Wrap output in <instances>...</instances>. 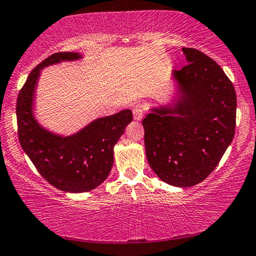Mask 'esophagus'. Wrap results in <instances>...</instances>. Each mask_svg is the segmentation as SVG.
Wrapping results in <instances>:
<instances>
[{
    "instance_id": "1",
    "label": "esophagus",
    "mask_w": 256,
    "mask_h": 256,
    "mask_svg": "<svg viewBox=\"0 0 256 256\" xmlns=\"http://www.w3.org/2000/svg\"><path fill=\"white\" fill-rule=\"evenodd\" d=\"M132 112H133V118H134L136 120H140L144 114V106L142 104H136V106H133L132 108Z\"/></svg>"
}]
</instances>
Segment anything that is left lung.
<instances>
[{
	"instance_id": "left-lung-1",
	"label": "left lung",
	"mask_w": 256,
	"mask_h": 256,
	"mask_svg": "<svg viewBox=\"0 0 256 256\" xmlns=\"http://www.w3.org/2000/svg\"><path fill=\"white\" fill-rule=\"evenodd\" d=\"M182 51L188 64L172 73L174 100L152 108L142 125L150 168L168 184L186 188L206 178L231 145L236 95L214 60L195 48Z\"/></svg>"
}]
</instances>
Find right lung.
<instances>
[{"mask_svg":"<svg viewBox=\"0 0 256 256\" xmlns=\"http://www.w3.org/2000/svg\"><path fill=\"white\" fill-rule=\"evenodd\" d=\"M80 53L59 52L28 75L17 98L16 114L22 148L50 184L66 192H87L106 181L114 164V147L132 122V111L97 118L72 136L46 130L34 114V94L42 70L61 61L81 59Z\"/></svg>","mask_w":256,"mask_h":256,"instance_id":"right-lung-1","label":"right lung"}]
</instances>
